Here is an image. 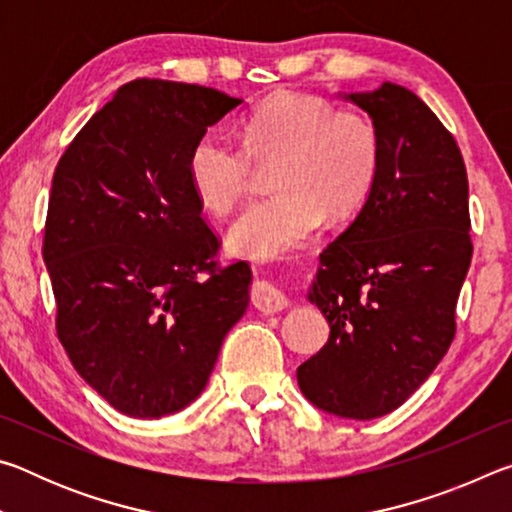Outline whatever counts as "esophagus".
Instances as JSON below:
<instances>
[{"label": "esophagus", "instance_id": "esophagus-1", "mask_svg": "<svg viewBox=\"0 0 512 512\" xmlns=\"http://www.w3.org/2000/svg\"><path fill=\"white\" fill-rule=\"evenodd\" d=\"M250 300H253L255 309L264 311V314H277V311L287 309L289 300L284 293L268 280H257L250 291Z\"/></svg>", "mask_w": 512, "mask_h": 512}]
</instances>
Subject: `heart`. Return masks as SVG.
<instances>
[{
	"label": "heart",
	"mask_w": 512,
	"mask_h": 512,
	"mask_svg": "<svg viewBox=\"0 0 512 512\" xmlns=\"http://www.w3.org/2000/svg\"><path fill=\"white\" fill-rule=\"evenodd\" d=\"M384 144L359 110L302 92H275L241 119V146L207 131L192 144L187 178L207 212L230 214L250 194L257 169H271L268 201L232 223V255L273 262L305 248L325 214L348 219L375 189Z\"/></svg>",
	"instance_id": "b5f03b06"
}]
</instances>
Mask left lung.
<instances>
[{"instance_id":"obj_1","label":"left lung","mask_w":512,"mask_h":512,"mask_svg":"<svg viewBox=\"0 0 512 512\" xmlns=\"http://www.w3.org/2000/svg\"><path fill=\"white\" fill-rule=\"evenodd\" d=\"M345 99L377 124L384 162L357 219L320 255L307 298L329 339L298 386L318 409L372 420L409 400L454 341L470 207L461 149L418 94L384 83Z\"/></svg>"}]
</instances>
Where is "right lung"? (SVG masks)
<instances>
[{
	"label": "right lung",
	"mask_w": 512,
	"mask_h": 512,
	"mask_svg": "<svg viewBox=\"0 0 512 512\" xmlns=\"http://www.w3.org/2000/svg\"><path fill=\"white\" fill-rule=\"evenodd\" d=\"M239 103L205 85L131 81L54 171L42 257L58 339L131 418L192 404L248 307L250 266L214 262L219 239L187 178L192 144Z\"/></svg>",
	"instance_id": "obj_1"
}]
</instances>
